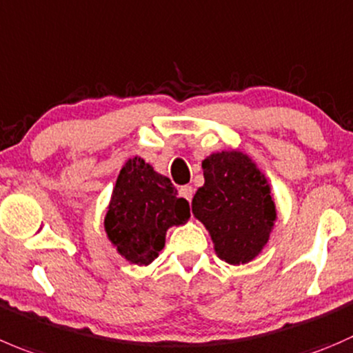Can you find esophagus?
I'll use <instances>...</instances> for the list:
<instances>
[{"instance_id":"1","label":"esophagus","mask_w":353,"mask_h":353,"mask_svg":"<svg viewBox=\"0 0 353 353\" xmlns=\"http://www.w3.org/2000/svg\"><path fill=\"white\" fill-rule=\"evenodd\" d=\"M180 196L183 197V199L185 201H192V196H194V189L190 185H183V187H180Z\"/></svg>"}]
</instances>
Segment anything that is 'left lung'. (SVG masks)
<instances>
[{"label":"left lung","instance_id":"8db88e82","mask_svg":"<svg viewBox=\"0 0 353 353\" xmlns=\"http://www.w3.org/2000/svg\"><path fill=\"white\" fill-rule=\"evenodd\" d=\"M204 185L192 213L210 230L218 258L248 263L267 244L277 218L265 174L243 152L221 150L203 161Z\"/></svg>","mask_w":353,"mask_h":353}]
</instances>
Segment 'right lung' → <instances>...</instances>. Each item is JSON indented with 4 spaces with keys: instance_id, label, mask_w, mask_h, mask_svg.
Masks as SVG:
<instances>
[{
    "instance_id": "add662e5",
    "label": "right lung",
    "mask_w": 353,
    "mask_h": 353,
    "mask_svg": "<svg viewBox=\"0 0 353 353\" xmlns=\"http://www.w3.org/2000/svg\"><path fill=\"white\" fill-rule=\"evenodd\" d=\"M170 179L156 173L140 157L126 161L119 171L105 232L121 256L137 265H149L164 248L166 230L185 223L190 208Z\"/></svg>"
}]
</instances>
